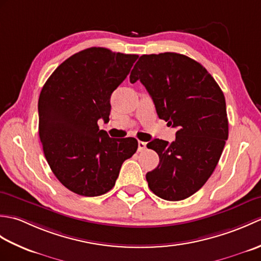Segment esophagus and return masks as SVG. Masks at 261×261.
Segmentation results:
<instances>
[{
    "mask_svg": "<svg viewBox=\"0 0 261 261\" xmlns=\"http://www.w3.org/2000/svg\"><path fill=\"white\" fill-rule=\"evenodd\" d=\"M146 146H147V142L139 141V142H138V150H139V151L145 150V149H146Z\"/></svg>",
    "mask_w": 261,
    "mask_h": 261,
    "instance_id": "esophagus-1",
    "label": "esophagus"
}]
</instances>
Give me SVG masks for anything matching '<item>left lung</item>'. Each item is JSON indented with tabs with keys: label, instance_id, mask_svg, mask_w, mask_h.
<instances>
[{
	"label": "left lung",
	"instance_id": "left-lung-1",
	"mask_svg": "<svg viewBox=\"0 0 261 261\" xmlns=\"http://www.w3.org/2000/svg\"><path fill=\"white\" fill-rule=\"evenodd\" d=\"M138 80L159 119L178 129L175 141L147 145L159 156V165L146 175L148 186L166 201H181L206 182L228 140L223 92L201 64L176 53L142 55L130 74L131 83Z\"/></svg>",
	"mask_w": 261,
	"mask_h": 261
}]
</instances>
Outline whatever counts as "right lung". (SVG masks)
<instances>
[{
    "mask_svg": "<svg viewBox=\"0 0 261 261\" xmlns=\"http://www.w3.org/2000/svg\"><path fill=\"white\" fill-rule=\"evenodd\" d=\"M138 55L92 47L55 69L38 102L39 137L53 173L79 195L94 197L115 185L132 157L135 138H110L97 121L109 122L111 94L125 80Z\"/></svg>",
    "mask_w": 261,
    "mask_h": 261,
    "instance_id": "add662e5",
    "label": "right lung"
}]
</instances>
